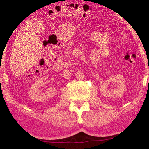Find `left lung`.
<instances>
[{
    "label": "left lung",
    "mask_w": 149,
    "mask_h": 149,
    "mask_svg": "<svg viewBox=\"0 0 149 149\" xmlns=\"http://www.w3.org/2000/svg\"><path fill=\"white\" fill-rule=\"evenodd\" d=\"M148 81H149V80H148Z\"/></svg>",
    "instance_id": "8db88e82"
}]
</instances>
